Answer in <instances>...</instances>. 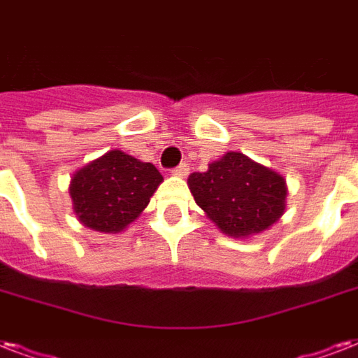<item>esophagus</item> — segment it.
I'll return each instance as SVG.
<instances>
[{"label": "esophagus", "instance_id": "esophagus-1", "mask_svg": "<svg viewBox=\"0 0 358 358\" xmlns=\"http://www.w3.org/2000/svg\"><path fill=\"white\" fill-rule=\"evenodd\" d=\"M188 164H179L176 168V170H171V176H176V177H187L188 176Z\"/></svg>", "mask_w": 358, "mask_h": 358}]
</instances>
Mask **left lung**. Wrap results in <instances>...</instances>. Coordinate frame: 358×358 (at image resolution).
<instances>
[{"label": "left lung", "instance_id": "1", "mask_svg": "<svg viewBox=\"0 0 358 358\" xmlns=\"http://www.w3.org/2000/svg\"><path fill=\"white\" fill-rule=\"evenodd\" d=\"M188 188L215 226L235 239L262 234L285 210L284 177L235 151L210 162L203 173H190Z\"/></svg>", "mask_w": 358, "mask_h": 358}]
</instances>
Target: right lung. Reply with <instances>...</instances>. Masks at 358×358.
Segmentation results:
<instances>
[{"label":"right lung","mask_w":358,"mask_h":358,"mask_svg":"<svg viewBox=\"0 0 358 358\" xmlns=\"http://www.w3.org/2000/svg\"><path fill=\"white\" fill-rule=\"evenodd\" d=\"M162 181L151 162L112 149L74 173L69 194L85 228L119 234L140 217Z\"/></svg>","instance_id":"add662e5"}]
</instances>
